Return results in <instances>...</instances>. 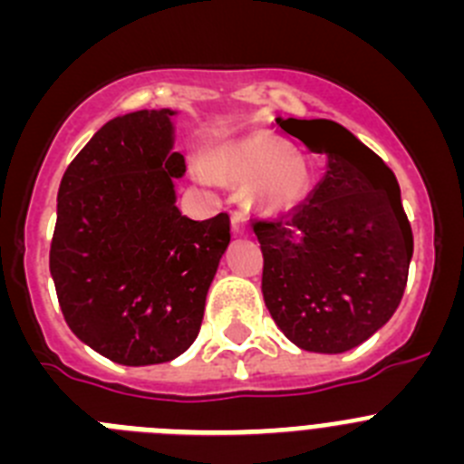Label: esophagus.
I'll return each instance as SVG.
<instances>
[{"label":"esophagus","instance_id":"esophagus-1","mask_svg":"<svg viewBox=\"0 0 464 464\" xmlns=\"http://www.w3.org/2000/svg\"><path fill=\"white\" fill-rule=\"evenodd\" d=\"M232 232H235V235H246V232H248V213H246L244 208L232 213Z\"/></svg>","mask_w":464,"mask_h":464}]
</instances>
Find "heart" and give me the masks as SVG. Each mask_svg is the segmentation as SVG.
<instances>
[{
  "mask_svg": "<svg viewBox=\"0 0 464 464\" xmlns=\"http://www.w3.org/2000/svg\"><path fill=\"white\" fill-rule=\"evenodd\" d=\"M216 174L239 181L259 179L260 199L272 208L293 207L309 188V171L299 158H283V150L272 143L241 141L216 150L208 162Z\"/></svg>",
  "mask_w": 464,
  "mask_h": 464,
  "instance_id": "heart-1",
  "label": "heart"
}]
</instances>
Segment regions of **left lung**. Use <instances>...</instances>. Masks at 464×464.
<instances>
[{"label":"left lung","mask_w":464,"mask_h":464,"mask_svg":"<svg viewBox=\"0 0 464 464\" xmlns=\"http://www.w3.org/2000/svg\"><path fill=\"white\" fill-rule=\"evenodd\" d=\"M325 155L327 171L288 218L256 220L262 295L278 330L314 353H343L391 321L413 235L383 160L332 121H278Z\"/></svg>","instance_id":"8db88e82"}]
</instances>
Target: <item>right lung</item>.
<instances>
[{
	"instance_id": "obj_1",
	"label": "right lung",
	"mask_w": 464,
	"mask_h": 464,
	"mask_svg": "<svg viewBox=\"0 0 464 464\" xmlns=\"http://www.w3.org/2000/svg\"><path fill=\"white\" fill-rule=\"evenodd\" d=\"M171 111L106 122L57 192L51 276L64 321L118 364H160L197 339L229 216L190 220L174 204L186 171L171 153Z\"/></svg>"
}]
</instances>
